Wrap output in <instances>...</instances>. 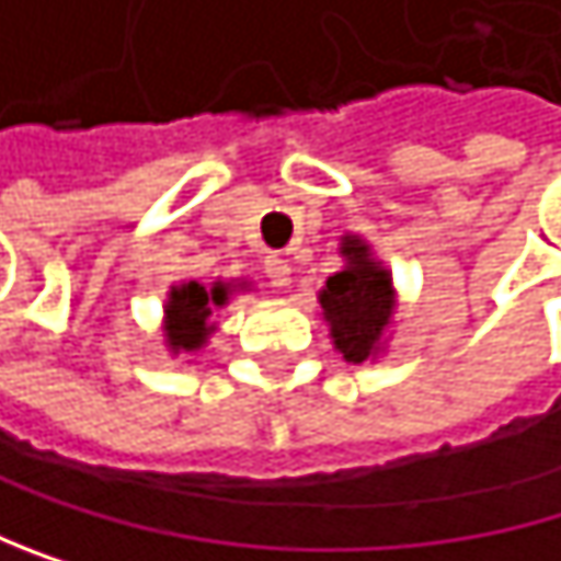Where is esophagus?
<instances>
[{
    "mask_svg": "<svg viewBox=\"0 0 561 561\" xmlns=\"http://www.w3.org/2000/svg\"><path fill=\"white\" fill-rule=\"evenodd\" d=\"M264 274H267L271 287H287L290 284V264L284 257H277V254L264 261Z\"/></svg>",
    "mask_w": 561,
    "mask_h": 561,
    "instance_id": "esophagus-1",
    "label": "esophagus"
}]
</instances>
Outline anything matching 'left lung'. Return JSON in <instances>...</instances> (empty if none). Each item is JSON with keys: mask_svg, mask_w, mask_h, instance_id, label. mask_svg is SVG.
<instances>
[{"mask_svg": "<svg viewBox=\"0 0 561 561\" xmlns=\"http://www.w3.org/2000/svg\"><path fill=\"white\" fill-rule=\"evenodd\" d=\"M344 267L321 287V314L331 328L334 351L351 360H371L385 351L394 321L398 290L391 271L371 254V243L357 233L341 237Z\"/></svg>", "mask_w": 561, "mask_h": 561, "instance_id": "left-lung-1", "label": "left lung"}]
</instances>
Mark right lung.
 <instances>
[{
  "label": "right lung",
  "instance_id": "add662e5",
  "mask_svg": "<svg viewBox=\"0 0 561 561\" xmlns=\"http://www.w3.org/2000/svg\"><path fill=\"white\" fill-rule=\"evenodd\" d=\"M227 297V284H214L204 287L197 280L186 284H173L163 304V344L170 354H193L207 344V337L217 331V324L210 321L214 307H224Z\"/></svg>",
  "mask_w": 561,
  "mask_h": 561
}]
</instances>
